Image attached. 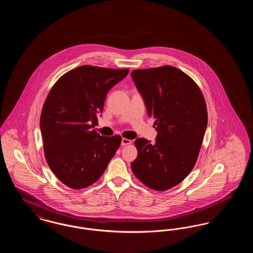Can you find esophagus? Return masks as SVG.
Listing matches in <instances>:
<instances>
[{
  "label": "esophagus",
  "mask_w": 253,
  "mask_h": 253,
  "mask_svg": "<svg viewBox=\"0 0 253 253\" xmlns=\"http://www.w3.org/2000/svg\"><path fill=\"white\" fill-rule=\"evenodd\" d=\"M131 143H132V140H130V139H127V138H122V140H121V145H122V146L131 144Z\"/></svg>",
  "instance_id": "1"
}]
</instances>
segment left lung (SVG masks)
<instances>
[{
  "instance_id": "8db88e82",
  "label": "left lung",
  "mask_w": 253,
  "mask_h": 253,
  "mask_svg": "<svg viewBox=\"0 0 253 253\" xmlns=\"http://www.w3.org/2000/svg\"><path fill=\"white\" fill-rule=\"evenodd\" d=\"M131 76L157 132L154 144L135 139L137 157L131 168L150 189L166 191L195 165L208 123L204 96L187 74L173 66L137 69Z\"/></svg>"
}]
</instances>
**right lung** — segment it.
<instances>
[{
    "instance_id": "add662e5",
    "label": "right lung",
    "mask_w": 253,
    "mask_h": 253,
    "mask_svg": "<svg viewBox=\"0 0 253 253\" xmlns=\"http://www.w3.org/2000/svg\"><path fill=\"white\" fill-rule=\"evenodd\" d=\"M128 73L83 65L61 76L50 90L40 120L44 157L67 187L94 184L119 149L120 135L101 136L92 128L109 91Z\"/></svg>"
}]
</instances>
